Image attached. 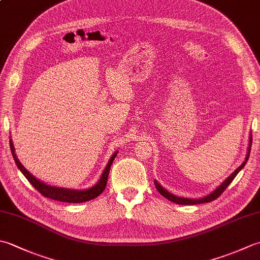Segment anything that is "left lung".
<instances>
[{
  "mask_svg": "<svg viewBox=\"0 0 260 260\" xmlns=\"http://www.w3.org/2000/svg\"><path fill=\"white\" fill-rule=\"evenodd\" d=\"M251 141H252V137L250 136L249 147H248V153H247V156H246V161H245L244 163H242V164L240 165V167L235 171V172H234L233 174H230L229 178L225 179V180L222 182V183L217 187V189H215L213 192H211V193H210V194H208V196H206V197L200 198V199H187V198L176 197V196L172 194V193H170L168 190H165L161 184L157 183L156 180L154 181V184H155V187L157 189V191H158L159 193H161V194H162L164 198H167L168 200L172 201V202H174V203H178V204H199V203L211 202V201L215 200V199H217L218 197H220V196L222 194V192H223L225 189H227L228 185H229V184L231 183V182H233V180L236 178V175L239 173V171L246 165V163H247V161H248V158H249L250 148H251Z\"/></svg>",
  "mask_w": 260,
  "mask_h": 260,
  "instance_id": "8db88e82",
  "label": "left lung"
}]
</instances>
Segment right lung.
Listing matches in <instances>:
<instances>
[{"instance_id":"right-lung-1","label":"right lung","mask_w":260,"mask_h":260,"mask_svg":"<svg viewBox=\"0 0 260 260\" xmlns=\"http://www.w3.org/2000/svg\"><path fill=\"white\" fill-rule=\"evenodd\" d=\"M10 148L11 152H12V155L14 158L15 164L18 165L19 170L21 171L25 178L27 179V181L36 187V189L41 193L43 197L51 199V200H57V201H61V202H69V203H81V202H86L92 200V199L97 198L101 193L105 190L107 184V180H108V174H109V170L110 167H112L113 161L115 159L116 155H117V152H115L112 157H110L109 162L107 164V167L105 168L104 172L101 176V180L97 182V184H95L93 186L89 187V189L86 190H73V189H64V187H57V186H51L48 185L46 183H43L42 181L36 179L29 171H27L23 165L21 164V162L16 157L15 154V150L13 146L12 140H10Z\"/></svg>"}]
</instances>
